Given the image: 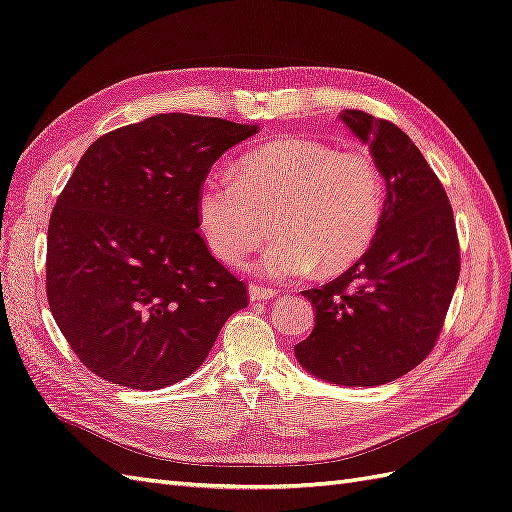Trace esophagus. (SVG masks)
I'll list each match as a JSON object with an SVG mask.
<instances>
[{
    "label": "esophagus",
    "instance_id": "1",
    "mask_svg": "<svg viewBox=\"0 0 512 512\" xmlns=\"http://www.w3.org/2000/svg\"><path fill=\"white\" fill-rule=\"evenodd\" d=\"M275 295V290L273 288H267V286H258V284H252L250 286V301L254 303V301H269V299H273Z\"/></svg>",
    "mask_w": 512,
    "mask_h": 512
}]
</instances>
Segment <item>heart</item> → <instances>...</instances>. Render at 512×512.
<instances>
[{
	"mask_svg": "<svg viewBox=\"0 0 512 512\" xmlns=\"http://www.w3.org/2000/svg\"><path fill=\"white\" fill-rule=\"evenodd\" d=\"M381 172L364 150H336L314 140H282L254 150L239 174L213 170L202 178L196 215L211 252L241 262L269 230L280 234L252 271L273 280L338 271L362 256L383 215Z\"/></svg>",
	"mask_w": 512,
	"mask_h": 512,
	"instance_id": "obj_1",
	"label": "heart"
}]
</instances>
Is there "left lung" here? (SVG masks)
Returning a JSON list of instances; mask_svg holds the SVG:
<instances>
[{"label": "left lung", "instance_id": "obj_1", "mask_svg": "<svg viewBox=\"0 0 512 512\" xmlns=\"http://www.w3.org/2000/svg\"><path fill=\"white\" fill-rule=\"evenodd\" d=\"M385 181L379 230L340 278L303 290L316 310L297 362L329 383L366 388L407 375L433 351L459 282L452 206L409 135L390 120L344 109Z\"/></svg>", "mask_w": 512, "mask_h": 512}]
</instances>
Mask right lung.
<instances>
[{"label": "right lung", "instance_id": "obj_1", "mask_svg": "<svg viewBox=\"0 0 512 512\" xmlns=\"http://www.w3.org/2000/svg\"><path fill=\"white\" fill-rule=\"evenodd\" d=\"M258 124L157 114L92 142L53 206L47 299L96 377L157 390L189 377L247 288L200 237L202 178Z\"/></svg>", "mask_w": 512, "mask_h": 512}]
</instances>
